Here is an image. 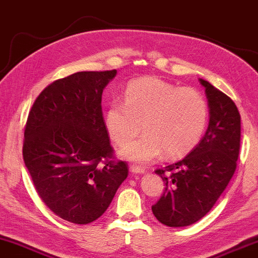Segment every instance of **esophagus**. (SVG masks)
<instances>
[{
    "instance_id": "esophagus-1",
    "label": "esophagus",
    "mask_w": 258,
    "mask_h": 258,
    "mask_svg": "<svg viewBox=\"0 0 258 258\" xmlns=\"http://www.w3.org/2000/svg\"><path fill=\"white\" fill-rule=\"evenodd\" d=\"M131 172L132 173L140 174V173L145 172V170H144L143 167H140V166H136V165H132V166H131Z\"/></svg>"
}]
</instances>
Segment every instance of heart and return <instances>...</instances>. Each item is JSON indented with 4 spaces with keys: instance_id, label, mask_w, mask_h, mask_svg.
<instances>
[{
    "instance_id": "obj_1",
    "label": "heart",
    "mask_w": 258,
    "mask_h": 258,
    "mask_svg": "<svg viewBox=\"0 0 258 258\" xmlns=\"http://www.w3.org/2000/svg\"><path fill=\"white\" fill-rule=\"evenodd\" d=\"M208 115V104L198 91L150 77L126 86L123 101L115 99L108 105L105 123L118 145L135 139L144 125L146 135L120 153L145 165L163 152L167 158H179L194 150L203 137Z\"/></svg>"
}]
</instances>
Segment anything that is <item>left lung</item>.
I'll use <instances>...</instances> for the list:
<instances>
[{
  "mask_svg": "<svg viewBox=\"0 0 258 258\" xmlns=\"http://www.w3.org/2000/svg\"><path fill=\"white\" fill-rule=\"evenodd\" d=\"M201 84L210 108L207 133L184 159L156 170L165 190L152 212L172 228L194 224L211 210L235 173L241 147V115L235 102L210 82L201 79Z\"/></svg>",
  "mask_w": 258,
  "mask_h": 258,
  "instance_id": "8db88e82",
  "label": "left lung"
}]
</instances>
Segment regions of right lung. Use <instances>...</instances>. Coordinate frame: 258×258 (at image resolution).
<instances>
[{"label": "right lung", "mask_w": 258, "mask_h": 258, "mask_svg": "<svg viewBox=\"0 0 258 258\" xmlns=\"http://www.w3.org/2000/svg\"><path fill=\"white\" fill-rule=\"evenodd\" d=\"M116 71L78 72L48 85L25 126L23 160L43 203L64 221L88 224L111 204L128 174L116 160L101 95Z\"/></svg>", "instance_id": "obj_1"}]
</instances>
